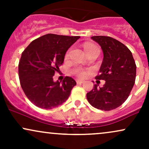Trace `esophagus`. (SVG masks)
<instances>
[{"label":"esophagus","mask_w":149,"mask_h":149,"mask_svg":"<svg viewBox=\"0 0 149 149\" xmlns=\"http://www.w3.org/2000/svg\"><path fill=\"white\" fill-rule=\"evenodd\" d=\"M76 83H77V84H81V83H84V81H83V80H77Z\"/></svg>","instance_id":"34e87169"}]
</instances>
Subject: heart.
Returning a JSON list of instances; mask_svg holds the SVG:
<instances>
[{"mask_svg":"<svg viewBox=\"0 0 149 149\" xmlns=\"http://www.w3.org/2000/svg\"><path fill=\"white\" fill-rule=\"evenodd\" d=\"M97 47L96 45H94V44H92V43H85V44H84V45H83V47H84V49L86 53L90 52V50H92V49L95 48V47ZM69 52H70V50L68 51L67 53H66V56L69 55ZM73 73H74L77 76L79 77V78H84V77L86 76V75H87L86 71H84V70H83L82 69H75L74 71H73Z\"/></svg>","mask_w":149,"mask_h":149,"instance_id":"obj_1","label":"heart"}]
</instances>
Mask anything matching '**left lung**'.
Segmentation results:
<instances>
[{
  "label": "left lung",
  "mask_w": 149,
  "mask_h": 149,
  "mask_svg": "<svg viewBox=\"0 0 149 149\" xmlns=\"http://www.w3.org/2000/svg\"><path fill=\"white\" fill-rule=\"evenodd\" d=\"M91 38L101 46L104 58L96 79L105 80L102 88H94L87 93L92 107L111 111L122 105L134 85L136 66L131 51L124 44L109 36H95Z\"/></svg>",
  "instance_id": "left-lung-1"
}]
</instances>
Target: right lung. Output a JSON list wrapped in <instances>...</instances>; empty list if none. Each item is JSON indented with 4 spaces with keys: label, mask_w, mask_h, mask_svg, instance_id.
<instances>
[{
    "label": "right lung",
    "mask_w": 149,
    "mask_h": 149,
    "mask_svg": "<svg viewBox=\"0 0 149 149\" xmlns=\"http://www.w3.org/2000/svg\"><path fill=\"white\" fill-rule=\"evenodd\" d=\"M79 38L46 34L33 40L22 52L18 66L20 85L34 105L51 109L69 98L76 82L69 76L54 82L53 76L64 62L66 51Z\"/></svg>",
    "instance_id": "obj_1"
}]
</instances>
